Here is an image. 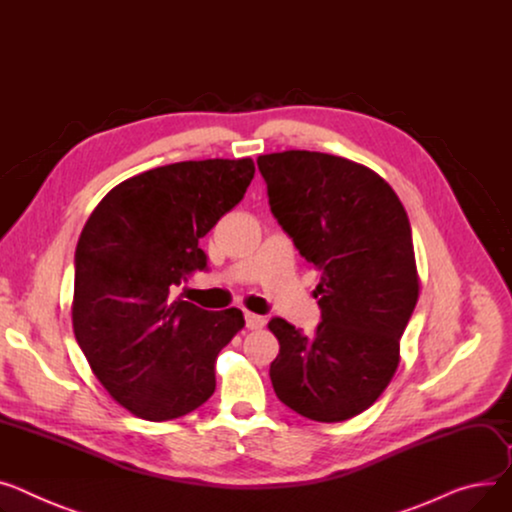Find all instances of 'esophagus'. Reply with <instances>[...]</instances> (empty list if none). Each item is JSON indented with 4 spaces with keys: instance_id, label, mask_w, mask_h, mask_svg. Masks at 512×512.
Returning a JSON list of instances; mask_svg holds the SVG:
<instances>
[{
    "instance_id": "34e87169",
    "label": "esophagus",
    "mask_w": 512,
    "mask_h": 512,
    "mask_svg": "<svg viewBox=\"0 0 512 512\" xmlns=\"http://www.w3.org/2000/svg\"><path fill=\"white\" fill-rule=\"evenodd\" d=\"M245 321H247V329H261L265 325V319L261 315H255V313H245Z\"/></svg>"
}]
</instances>
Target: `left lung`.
<instances>
[{"mask_svg": "<svg viewBox=\"0 0 512 512\" xmlns=\"http://www.w3.org/2000/svg\"><path fill=\"white\" fill-rule=\"evenodd\" d=\"M257 164L271 214L319 269L315 333L280 317L267 323L280 342L271 385L304 418L350 420L381 397L399 366L420 296L410 220L391 185L354 160L286 150Z\"/></svg>", "mask_w": 512, "mask_h": 512, "instance_id": "1", "label": "left lung"}]
</instances>
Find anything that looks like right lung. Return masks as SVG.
Here are the masks:
<instances>
[{
  "instance_id": "add662e5",
  "label": "right lung",
  "mask_w": 512,
  "mask_h": 512,
  "mask_svg": "<svg viewBox=\"0 0 512 512\" xmlns=\"http://www.w3.org/2000/svg\"><path fill=\"white\" fill-rule=\"evenodd\" d=\"M251 158L158 166L113 187L76 249L72 323L107 393L150 422L181 418L216 391L214 362L245 327L243 311H203L173 296L208 263L199 249L243 199Z\"/></svg>"
}]
</instances>
